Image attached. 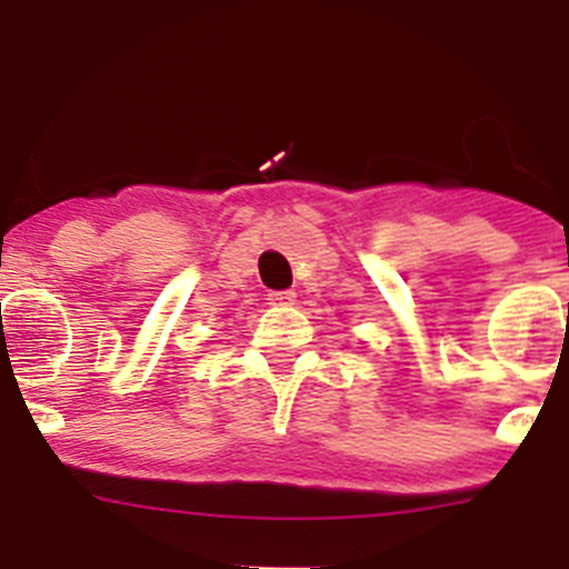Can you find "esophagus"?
Masks as SVG:
<instances>
[{
	"mask_svg": "<svg viewBox=\"0 0 569 569\" xmlns=\"http://www.w3.org/2000/svg\"><path fill=\"white\" fill-rule=\"evenodd\" d=\"M267 300L272 302V306H291V302H295V291H269Z\"/></svg>",
	"mask_w": 569,
	"mask_h": 569,
	"instance_id": "1",
	"label": "esophagus"
}]
</instances>
